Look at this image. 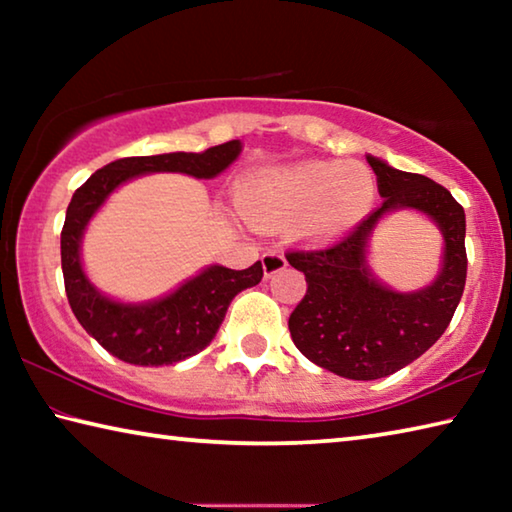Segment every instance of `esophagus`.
I'll return each instance as SVG.
<instances>
[{
	"label": "esophagus",
	"instance_id": "1",
	"mask_svg": "<svg viewBox=\"0 0 512 512\" xmlns=\"http://www.w3.org/2000/svg\"><path fill=\"white\" fill-rule=\"evenodd\" d=\"M262 266H264V275L271 277L273 273L282 271V268L287 266V259H284L282 253H277V250H268V253L262 255Z\"/></svg>",
	"mask_w": 512,
	"mask_h": 512
}]
</instances>
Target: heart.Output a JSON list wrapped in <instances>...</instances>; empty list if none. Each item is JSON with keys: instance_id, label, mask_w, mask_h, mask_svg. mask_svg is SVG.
Returning a JSON list of instances; mask_svg holds the SVG:
<instances>
[{"instance_id": "obj_1", "label": "heart", "mask_w": 512, "mask_h": 512, "mask_svg": "<svg viewBox=\"0 0 512 512\" xmlns=\"http://www.w3.org/2000/svg\"><path fill=\"white\" fill-rule=\"evenodd\" d=\"M377 178L361 162H302L257 173L241 187L239 205L250 221H298L300 232L327 241L354 228L375 203Z\"/></svg>"}]
</instances>
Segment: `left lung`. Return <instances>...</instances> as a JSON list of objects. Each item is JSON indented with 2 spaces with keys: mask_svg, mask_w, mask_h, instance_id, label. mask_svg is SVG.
<instances>
[{
  "mask_svg": "<svg viewBox=\"0 0 512 512\" xmlns=\"http://www.w3.org/2000/svg\"><path fill=\"white\" fill-rule=\"evenodd\" d=\"M384 198L348 235L323 248H293L287 259L305 273L307 293L289 316L296 348L334 375L370 381L388 377L436 343L461 302L467 253L465 212L443 185L420 173L397 171L368 155ZM420 209L446 237L444 271L431 288L397 294L367 273L365 241L386 211Z\"/></svg>",
  "mask_w": 512,
  "mask_h": 512,
  "instance_id": "1",
  "label": "left lung"
}]
</instances>
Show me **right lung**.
<instances>
[{
    "label": "right lung",
    "instance_id": "add662e5",
    "mask_svg": "<svg viewBox=\"0 0 512 512\" xmlns=\"http://www.w3.org/2000/svg\"><path fill=\"white\" fill-rule=\"evenodd\" d=\"M239 151V140H232L203 153L121 158L94 171L74 192L60 232L65 293L76 320L112 357L133 366H171L194 357L212 343L232 298L262 282L264 268L262 262H255L244 271L210 266L158 302L121 305L103 298L83 273L79 250L85 225L112 189L128 178L153 171H180L194 178H214L237 160Z\"/></svg>",
    "mask_w": 512,
    "mask_h": 512
}]
</instances>
